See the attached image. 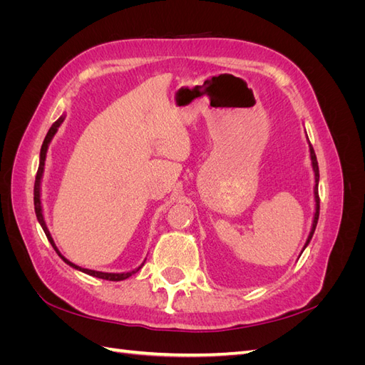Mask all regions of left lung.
I'll use <instances>...</instances> for the list:
<instances>
[{
	"label": "left lung",
	"instance_id": "left-lung-1",
	"mask_svg": "<svg viewBox=\"0 0 365 365\" xmlns=\"http://www.w3.org/2000/svg\"><path fill=\"white\" fill-rule=\"evenodd\" d=\"M309 143V152H311V161H312V170H314V176H315V184H314V201H315V212H314V219H312V227L311 231H309V236L306 239V244L302 250V252L306 250V247L309 245V242H311L314 233H315V228H317V222H318V216H319V197H318V181H319V170H318V163H317V157H315V152L314 148L311 145V141L307 140ZM302 256V254H300Z\"/></svg>",
	"mask_w": 365,
	"mask_h": 365
}]
</instances>
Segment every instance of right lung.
Returning a JSON list of instances; mask_svg holds the SVG:
<instances>
[{
  "label": "right lung",
  "instance_id": "obj_1",
  "mask_svg": "<svg viewBox=\"0 0 365 365\" xmlns=\"http://www.w3.org/2000/svg\"><path fill=\"white\" fill-rule=\"evenodd\" d=\"M65 117H67V115L62 114V115L51 125V128H50L48 132H47L46 138H43L42 148H41V153H39V168H38V173H36V180H35V190H33V195H35V196H33V201H35V213H36V217H38V222H39V225L42 227L43 233H46L48 242L51 244V247L54 248V251H56L58 256H59L65 263L70 264L71 268H74V269H77V271H81V272H85V274H88V275H91V277L103 279V280H109V282L126 280V279L130 277L132 274H135L137 271H140L146 260H143V263L140 264L138 268L132 269V271H128V272H103V271H94V269L82 268V267H79V264H76V263L70 262L67 257L62 256L61 251H59L58 247H56V244H54V240H53V237H51V235H50V230H48V227H47V224H46V217H43V210H42V202H41V184H42V176H43V168H46V158H47V150H48L50 143H51L53 137L56 135V132H58L59 126L63 123Z\"/></svg>",
  "mask_w": 365,
  "mask_h": 365
}]
</instances>
